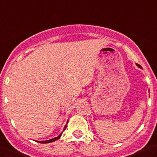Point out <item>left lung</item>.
<instances>
[{
    "label": "left lung",
    "mask_w": 157,
    "mask_h": 157,
    "mask_svg": "<svg viewBox=\"0 0 157 157\" xmlns=\"http://www.w3.org/2000/svg\"><path fill=\"white\" fill-rule=\"evenodd\" d=\"M136 65H137V66H138V67H140V68H141V66H140V65H139V64H138V63H137V64H136Z\"/></svg>",
    "instance_id": "obj_1"
}]
</instances>
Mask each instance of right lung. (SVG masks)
<instances>
[{"mask_svg":"<svg viewBox=\"0 0 157 157\" xmlns=\"http://www.w3.org/2000/svg\"><path fill=\"white\" fill-rule=\"evenodd\" d=\"M68 123V121L67 122V123ZM66 127H67V125H65L64 126V127H63V130H65V129H66ZM61 134H62V133L60 134H59V135H58V137H56V138H52V139H50V140H47V141H37V142H41V143H49V142H53V141H56V140H58L59 139V138H60V136H61Z\"/></svg>","mask_w":157,"mask_h":157,"instance_id":"add662e5","label":"right lung"}]
</instances>
